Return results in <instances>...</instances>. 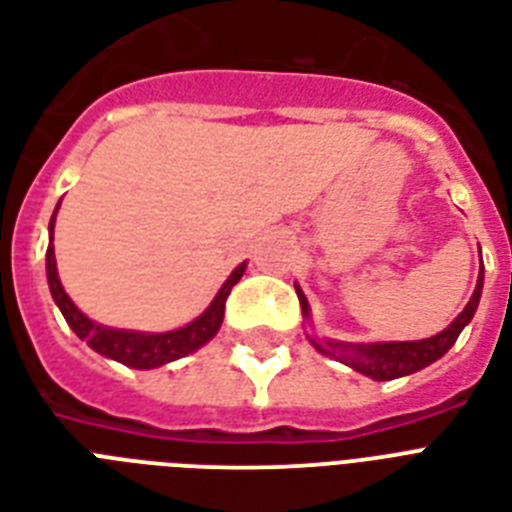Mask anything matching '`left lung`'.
Returning <instances> with one entry per match:
<instances>
[{"label":"left lung","mask_w":512,"mask_h":512,"mask_svg":"<svg viewBox=\"0 0 512 512\" xmlns=\"http://www.w3.org/2000/svg\"><path fill=\"white\" fill-rule=\"evenodd\" d=\"M481 287H484V271L478 273L476 292L470 297V303L465 305V311L457 316V319L449 324V327L436 337H428V340L417 342H374V345H348V342H327V345H319L316 340H311L316 345V350L327 353V356H335L342 364L353 366L356 372L372 377V380H396V377H404V374L420 372L428 364L438 361L444 356L446 350L452 348L460 332L465 329L473 313L478 308V300H481ZM297 297H300V308L308 316V300L297 289Z\"/></svg>","instance_id":"left-lung-1"}]
</instances>
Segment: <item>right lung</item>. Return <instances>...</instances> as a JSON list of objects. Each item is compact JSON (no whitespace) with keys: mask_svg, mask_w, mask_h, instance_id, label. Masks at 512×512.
Returning a JSON list of instances; mask_svg holds the SVG:
<instances>
[{"mask_svg":"<svg viewBox=\"0 0 512 512\" xmlns=\"http://www.w3.org/2000/svg\"><path fill=\"white\" fill-rule=\"evenodd\" d=\"M52 225H55V215L50 220V233ZM241 273H244V263L231 273V279L225 281L223 289L217 292L207 311L201 313L196 321H191L188 327L175 329V332H162V335H143V332H124V329H108L100 327V324H92L71 303L66 289L60 287L58 268H55V249H52V244L47 247V281H50V292L55 297V303H58L60 313H63V319L68 321V327L74 329L82 340H87L92 350H98V353L114 358V361H122L124 366H132V369H154V366L170 364L175 358L188 356L196 348H201L204 342L212 340L220 324H223L225 300L231 295L233 284L241 279Z\"/></svg>","mask_w":512,"mask_h":512,"instance_id":"1","label":"right lung"}]
</instances>
